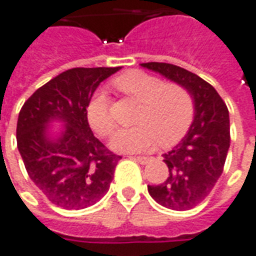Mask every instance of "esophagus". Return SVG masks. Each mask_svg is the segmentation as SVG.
Instances as JSON below:
<instances>
[{"mask_svg":"<svg viewBox=\"0 0 256 256\" xmlns=\"http://www.w3.org/2000/svg\"><path fill=\"white\" fill-rule=\"evenodd\" d=\"M135 159L140 163V164H147V163L152 162L154 160L152 156H136Z\"/></svg>","mask_w":256,"mask_h":256,"instance_id":"obj_1","label":"esophagus"}]
</instances>
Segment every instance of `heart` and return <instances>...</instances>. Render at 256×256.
<instances>
[{
  "instance_id": "obj_1",
  "label": "heart",
  "mask_w": 256,
  "mask_h": 256,
  "mask_svg": "<svg viewBox=\"0 0 256 256\" xmlns=\"http://www.w3.org/2000/svg\"><path fill=\"white\" fill-rule=\"evenodd\" d=\"M120 93L140 102L132 128L120 130L113 136L112 147L121 152H143L155 147L172 146L189 130L194 113L193 97L176 84H164L160 78L140 70L126 71L113 80ZM89 126L97 135H112L114 122L110 102L105 92L93 94L86 106Z\"/></svg>"
}]
</instances>
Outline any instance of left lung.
Masks as SVG:
<instances>
[{
    "label": "left lung",
    "mask_w": 256,
    "mask_h": 256,
    "mask_svg": "<svg viewBox=\"0 0 256 256\" xmlns=\"http://www.w3.org/2000/svg\"><path fill=\"white\" fill-rule=\"evenodd\" d=\"M142 66L184 86L194 100V120L184 139L163 154L168 176L160 185H148L158 204L172 210L197 206L216 185L230 148V113L216 89L193 72L170 63Z\"/></svg>",
    "instance_id": "obj_1"
}]
</instances>
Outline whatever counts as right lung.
Wrapping results in <instances>:
<instances>
[{"label":"right lung","mask_w":256,"mask_h":256,"mask_svg":"<svg viewBox=\"0 0 256 256\" xmlns=\"http://www.w3.org/2000/svg\"><path fill=\"white\" fill-rule=\"evenodd\" d=\"M121 67H76L43 84L26 100L17 120V148L26 172L50 201L63 209H84L109 190L121 159L90 130L86 106L98 84ZM54 120L64 122L49 136Z\"/></svg>","instance_id":"right-lung-1"}]
</instances>
